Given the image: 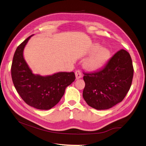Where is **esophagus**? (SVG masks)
Returning <instances> with one entry per match:
<instances>
[{"label":"esophagus","instance_id":"esophagus-1","mask_svg":"<svg viewBox=\"0 0 146 146\" xmlns=\"http://www.w3.org/2000/svg\"><path fill=\"white\" fill-rule=\"evenodd\" d=\"M75 76L76 79H80L82 77V73L80 70H76L75 71Z\"/></svg>","mask_w":146,"mask_h":146}]
</instances>
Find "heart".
<instances>
[{"label": "heart", "instance_id": "b5f03b06", "mask_svg": "<svg viewBox=\"0 0 146 146\" xmlns=\"http://www.w3.org/2000/svg\"><path fill=\"white\" fill-rule=\"evenodd\" d=\"M91 53H94L85 63L86 69L90 71H96L104 66L110 58V51L105 48H102L98 44L92 46Z\"/></svg>", "mask_w": 146, "mask_h": 146}]
</instances>
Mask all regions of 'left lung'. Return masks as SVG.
<instances>
[{
	"label": "left lung",
	"mask_w": 146,
	"mask_h": 146,
	"mask_svg": "<svg viewBox=\"0 0 146 146\" xmlns=\"http://www.w3.org/2000/svg\"><path fill=\"white\" fill-rule=\"evenodd\" d=\"M83 74L86 104L97 110L108 109L122 102L131 88L134 75L131 55L122 49L102 69Z\"/></svg>",
	"instance_id": "8db88e82"
}]
</instances>
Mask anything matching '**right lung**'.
Segmentation results:
<instances>
[{"mask_svg": "<svg viewBox=\"0 0 146 146\" xmlns=\"http://www.w3.org/2000/svg\"><path fill=\"white\" fill-rule=\"evenodd\" d=\"M31 36L18 46L12 60L11 76L15 89L30 106L49 110L63 97L65 88L75 80L74 72H60L47 76L35 75L23 57V50Z\"/></svg>", "mask_w": 146, "mask_h": 146, "instance_id": "1", "label": "right lung"}]
</instances>
